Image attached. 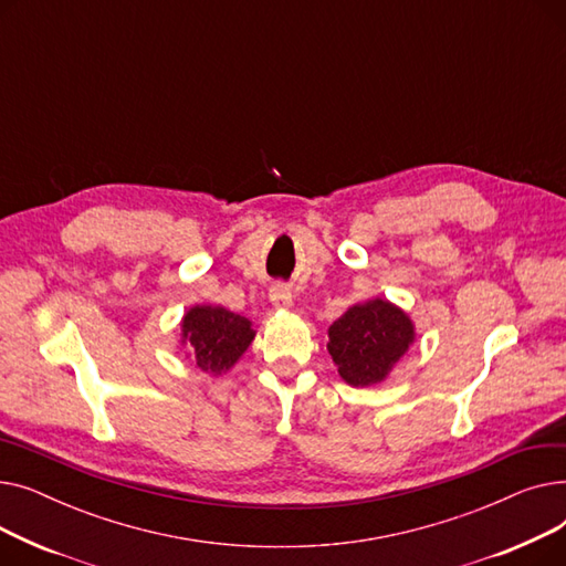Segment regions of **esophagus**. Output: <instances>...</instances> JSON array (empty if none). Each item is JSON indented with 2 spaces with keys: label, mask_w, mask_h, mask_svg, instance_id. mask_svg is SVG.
<instances>
[{
  "label": "esophagus",
  "mask_w": 566,
  "mask_h": 566,
  "mask_svg": "<svg viewBox=\"0 0 566 566\" xmlns=\"http://www.w3.org/2000/svg\"><path fill=\"white\" fill-rule=\"evenodd\" d=\"M271 301H273L275 307H289L291 301H293L291 289L284 286V284H275V286L271 289Z\"/></svg>",
  "instance_id": "1"
}]
</instances>
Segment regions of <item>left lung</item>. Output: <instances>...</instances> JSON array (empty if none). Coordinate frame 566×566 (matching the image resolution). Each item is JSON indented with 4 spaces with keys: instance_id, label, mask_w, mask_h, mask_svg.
<instances>
[{
    "instance_id": "left-lung-1",
    "label": "left lung",
    "mask_w": 566,
    "mask_h": 566,
    "mask_svg": "<svg viewBox=\"0 0 566 566\" xmlns=\"http://www.w3.org/2000/svg\"><path fill=\"white\" fill-rule=\"evenodd\" d=\"M328 350L339 376L353 388L385 380L415 339L412 323L388 301L353 305L328 331Z\"/></svg>"
}]
</instances>
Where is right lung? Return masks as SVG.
<instances>
[{
  "label": "right lung",
  "mask_w": 566,
  "mask_h": 566,
  "mask_svg": "<svg viewBox=\"0 0 566 566\" xmlns=\"http://www.w3.org/2000/svg\"><path fill=\"white\" fill-rule=\"evenodd\" d=\"M184 342L201 371L222 374L235 365L254 339L252 323L224 307L197 305L184 316Z\"/></svg>",
  "instance_id": "1"
}]
</instances>
